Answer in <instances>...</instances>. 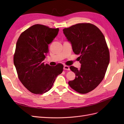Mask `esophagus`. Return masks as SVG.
Instances as JSON below:
<instances>
[{
	"instance_id": "34e87169",
	"label": "esophagus",
	"mask_w": 124,
	"mask_h": 124,
	"mask_svg": "<svg viewBox=\"0 0 124 124\" xmlns=\"http://www.w3.org/2000/svg\"><path fill=\"white\" fill-rule=\"evenodd\" d=\"M63 69L65 70H70V68L69 66H67V65H64L63 67Z\"/></svg>"
}]
</instances>
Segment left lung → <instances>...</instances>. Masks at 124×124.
I'll use <instances>...</instances> for the list:
<instances>
[{
    "instance_id": "left-lung-1",
    "label": "left lung",
    "mask_w": 124,
    "mask_h": 124,
    "mask_svg": "<svg viewBox=\"0 0 124 124\" xmlns=\"http://www.w3.org/2000/svg\"><path fill=\"white\" fill-rule=\"evenodd\" d=\"M63 31L81 64L79 69L70 67L76 78L68 84L78 93H87L101 82L108 67L110 54L106 39L99 29L90 23H78Z\"/></svg>"
}]
</instances>
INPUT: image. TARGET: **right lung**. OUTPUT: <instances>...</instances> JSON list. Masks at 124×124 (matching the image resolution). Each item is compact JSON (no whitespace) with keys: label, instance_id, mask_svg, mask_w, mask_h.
I'll return each instance as SVG.
<instances>
[{"label":"right lung","instance_id":"1","mask_svg":"<svg viewBox=\"0 0 124 124\" xmlns=\"http://www.w3.org/2000/svg\"><path fill=\"white\" fill-rule=\"evenodd\" d=\"M59 29L35 24L22 32L18 38L14 64L21 82L31 93L41 94L49 91L63 65L44 64L49 51L48 45L56 37Z\"/></svg>","mask_w":124,"mask_h":124}]
</instances>
